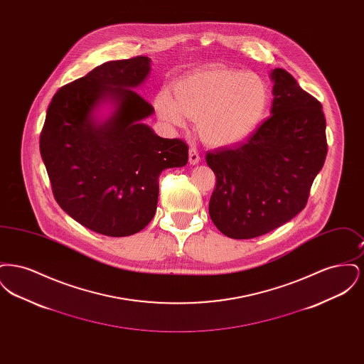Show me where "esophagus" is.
Returning a JSON list of instances; mask_svg holds the SVG:
<instances>
[{
    "label": "esophagus",
    "instance_id": "esophagus-1",
    "mask_svg": "<svg viewBox=\"0 0 364 364\" xmlns=\"http://www.w3.org/2000/svg\"><path fill=\"white\" fill-rule=\"evenodd\" d=\"M188 161H190L191 165H196L200 161V156L195 147H191L190 151H188Z\"/></svg>",
    "mask_w": 364,
    "mask_h": 364
}]
</instances>
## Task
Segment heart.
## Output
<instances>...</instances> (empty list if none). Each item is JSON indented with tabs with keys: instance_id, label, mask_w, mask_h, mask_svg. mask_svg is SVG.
Instances as JSON below:
<instances>
[{
	"instance_id": "heart-1",
	"label": "heart",
	"mask_w": 364,
	"mask_h": 364,
	"mask_svg": "<svg viewBox=\"0 0 364 364\" xmlns=\"http://www.w3.org/2000/svg\"><path fill=\"white\" fill-rule=\"evenodd\" d=\"M156 97L159 117L174 125L198 122L202 140L214 147L236 146L251 138L264 120L272 91L257 73L211 65L193 70Z\"/></svg>"
}]
</instances>
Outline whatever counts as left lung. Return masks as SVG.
Here are the masks:
<instances>
[{
    "label": "left lung",
    "mask_w": 364,
    "mask_h": 364,
    "mask_svg": "<svg viewBox=\"0 0 364 364\" xmlns=\"http://www.w3.org/2000/svg\"><path fill=\"white\" fill-rule=\"evenodd\" d=\"M270 76L272 116L237 147L206 156L217 178L208 214L232 239L258 237L291 221L306 208L328 154L321 102L287 70Z\"/></svg>",
    "instance_id": "1"
}]
</instances>
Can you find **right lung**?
I'll return each instance as SVG.
<instances>
[{
    "instance_id": "1",
    "label": "right lung",
    "mask_w": 364,
    "mask_h": 364,
    "mask_svg": "<svg viewBox=\"0 0 364 364\" xmlns=\"http://www.w3.org/2000/svg\"><path fill=\"white\" fill-rule=\"evenodd\" d=\"M150 73L144 55L107 61L53 97L39 149L60 208L88 229L112 237L140 232L153 220L158 177L188 162L181 139L156 136L141 120L154 107L135 91ZM115 105L106 122L93 110Z\"/></svg>"
}]
</instances>
